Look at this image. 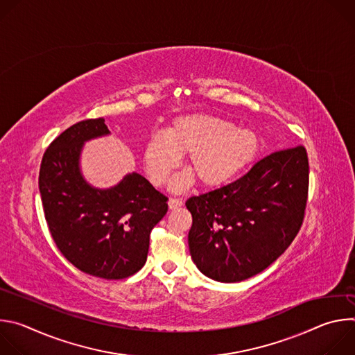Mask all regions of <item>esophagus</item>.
<instances>
[{
    "label": "esophagus",
    "mask_w": 355,
    "mask_h": 355,
    "mask_svg": "<svg viewBox=\"0 0 355 355\" xmlns=\"http://www.w3.org/2000/svg\"><path fill=\"white\" fill-rule=\"evenodd\" d=\"M181 205H182V199H180V198H170L168 199V208L170 209H177Z\"/></svg>",
    "instance_id": "34e87169"
}]
</instances>
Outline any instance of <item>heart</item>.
Listing matches in <instances>:
<instances>
[{
    "mask_svg": "<svg viewBox=\"0 0 355 355\" xmlns=\"http://www.w3.org/2000/svg\"><path fill=\"white\" fill-rule=\"evenodd\" d=\"M260 136L211 114L181 115L166 133H156L143 146V164L150 181L160 187L177 170L181 156H188L187 173L171 187L185 189L193 177L204 188H219L254 163L260 155Z\"/></svg>",
    "mask_w": 355,
    "mask_h": 355,
    "instance_id": "1",
    "label": "heart"
}]
</instances>
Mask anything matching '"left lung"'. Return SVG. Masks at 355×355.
Instances as JSON below:
<instances>
[{"instance_id":"1","label":"left lung","mask_w":355,"mask_h":355,"mask_svg":"<svg viewBox=\"0 0 355 355\" xmlns=\"http://www.w3.org/2000/svg\"><path fill=\"white\" fill-rule=\"evenodd\" d=\"M308 191V153L296 146L274 151L225 187L191 196L188 244L198 270L219 282L264 271L296 237Z\"/></svg>"}]
</instances>
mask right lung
I'll use <instances>...</instances> for the list:
<instances>
[{
  "mask_svg": "<svg viewBox=\"0 0 355 355\" xmlns=\"http://www.w3.org/2000/svg\"><path fill=\"white\" fill-rule=\"evenodd\" d=\"M104 118L77 122L46 148L39 171L44 219L56 247L80 271L123 279L146 263L150 233L168 198L137 173L116 187H89L78 167L83 143L108 135Z\"/></svg>",
  "mask_w": 355,
  "mask_h": 355,
  "instance_id": "1",
  "label": "right lung"
}]
</instances>
